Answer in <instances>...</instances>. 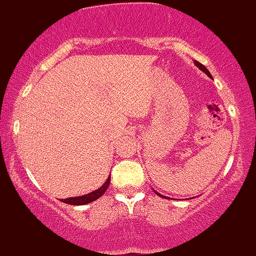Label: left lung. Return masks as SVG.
I'll return each mask as SVG.
<instances>
[{"instance_id": "8db88e82", "label": "left lung", "mask_w": 256, "mask_h": 256, "mask_svg": "<svg viewBox=\"0 0 256 256\" xmlns=\"http://www.w3.org/2000/svg\"><path fill=\"white\" fill-rule=\"evenodd\" d=\"M194 63H195V66H196V67L200 69V70H202L204 73H205V74L207 75V76L212 78L211 73H210V72H208V69H207V68L205 67V66H204V64H201V63H199V62H198V61H194ZM154 192H156V190H154ZM156 194L159 195V196H160V198H164V199H165V198H166V196H165V195H162V194H159L158 192H156ZM166 199H169V198H166Z\"/></svg>"}]
</instances>
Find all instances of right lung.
I'll list each match as a JSON object with an SVG mask.
<instances>
[{"label":"right lung","mask_w":256,"mask_h":256,"mask_svg":"<svg viewBox=\"0 0 256 256\" xmlns=\"http://www.w3.org/2000/svg\"><path fill=\"white\" fill-rule=\"evenodd\" d=\"M110 184V176L108 177V180L105 181V183L100 188L96 189L93 190L92 193H88L86 195H81V196H74V198H67V199H61L62 202L68 204V205H74V206H79V205H86V204L92 202V201L99 199L105 193L108 187Z\"/></svg>","instance_id":"right-lung-1"}]
</instances>
